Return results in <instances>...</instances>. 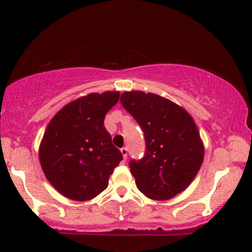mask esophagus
<instances>
[{"mask_svg":"<svg viewBox=\"0 0 252 252\" xmlns=\"http://www.w3.org/2000/svg\"><path fill=\"white\" fill-rule=\"evenodd\" d=\"M121 154H122L124 160H126V157H128V149L122 148V149H121Z\"/></svg>","mask_w":252,"mask_h":252,"instance_id":"1","label":"esophagus"}]
</instances>
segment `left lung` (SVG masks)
I'll list each match as a JSON object with an SVG mask.
<instances>
[{
	"mask_svg": "<svg viewBox=\"0 0 252 252\" xmlns=\"http://www.w3.org/2000/svg\"><path fill=\"white\" fill-rule=\"evenodd\" d=\"M121 103L144 132V157L129 161L138 189L152 200H168L186 189L205 155L192 116L167 98L144 92H124Z\"/></svg>",
	"mask_w": 252,
	"mask_h": 252,
	"instance_id": "left-lung-1",
	"label": "left lung"
}]
</instances>
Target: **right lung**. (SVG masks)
<instances>
[{
    "instance_id": "obj_1",
    "label": "right lung",
    "mask_w": 252,
    "mask_h": 252,
    "mask_svg": "<svg viewBox=\"0 0 252 252\" xmlns=\"http://www.w3.org/2000/svg\"><path fill=\"white\" fill-rule=\"evenodd\" d=\"M119 98L120 92L88 94L66 104L50 121L39 160L47 180L63 196L87 201L108 187L123 156L103 121Z\"/></svg>"
}]
</instances>
